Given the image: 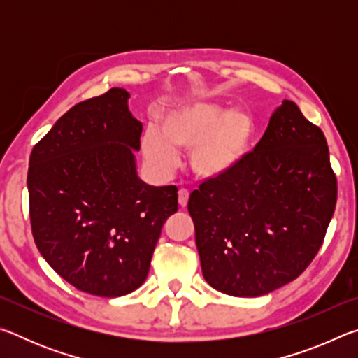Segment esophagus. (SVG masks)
I'll use <instances>...</instances> for the list:
<instances>
[{
    "instance_id": "1",
    "label": "esophagus",
    "mask_w": 358,
    "mask_h": 358,
    "mask_svg": "<svg viewBox=\"0 0 358 358\" xmlns=\"http://www.w3.org/2000/svg\"><path fill=\"white\" fill-rule=\"evenodd\" d=\"M187 201H189V192H187L186 189H180L178 191V203L180 207H186L187 205Z\"/></svg>"
}]
</instances>
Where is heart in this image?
<instances>
[{
    "label": "heart",
    "instance_id": "heart-1",
    "mask_svg": "<svg viewBox=\"0 0 358 358\" xmlns=\"http://www.w3.org/2000/svg\"><path fill=\"white\" fill-rule=\"evenodd\" d=\"M159 132L142 137L145 161L156 171H171L180 148H191V167L197 177L220 180L245 161L254 138V121L243 110L227 112L211 101L185 102L162 115Z\"/></svg>",
    "mask_w": 358,
    "mask_h": 358
}]
</instances>
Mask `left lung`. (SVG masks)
<instances>
[{
  "mask_svg": "<svg viewBox=\"0 0 358 358\" xmlns=\"http://www.w3.org/2000/svg\"><path fill=\"white\" fill-rule=\"evenodd\" d=\"M336 196L324 132L282 101L237 171L191 192L205 281L234 296L294 281L322 246Z\"/></svg>",
  "mask_w": 358,
  "mask_h": 358,
  "instance_id": "left-lung-1",
  "label": "left lung"
}]
</instances>
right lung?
Segmentation results:
<instances>
[{
    "mask_svg": "<svg viewBox=\"0 0 358 358\" xmlns=\"http://www.w3.org/2000/svg\"><path fill=\"white\" fill-rule=\"evenodd\" d=\"M129 93L110 88L66 112L34 145L28 194L33 237L42 257L82 292L121 296L147 280L175 186L138 178L132 151L142 123Z\"/></svg>",
    "mask_w": 358,
    "mask_h": 358,
    "instance_id": "add662e5",
    "label": "right lung"
}]
</instances>
